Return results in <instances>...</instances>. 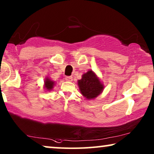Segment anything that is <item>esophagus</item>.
Returning a JSON list of instances; mask_svg holds the SVG:
<instances>
[{"mask_svg": "<svg viewBox=\"0 0 154 154\" xmlns=\"http://www.w3.org/2000/svg\"><path fill=\"white\" fill-rule=\"evenodd\" d=\"M65 79L67 81H73V77L72 76H66L65 77Z\"/></svg>", "mask_w": 154, "mask_h": 154, "instance_id": "34e87169", "label": "esophagus"}]
</instances>
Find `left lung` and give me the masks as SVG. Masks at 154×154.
I'll list each match as a JSON object with an SVG mask.
<instances>
[{
    "label": "left lung",
    "mask_w": 154,
    "mask_h": 154,
    "mask_svg": "<svg viewBox=\"0 0 154 154\" xmlns=\"http://www.w3.org/2000/svg\"><path fill=\"white\" fill-rule=\"evenodd\" d=\"M78 86L81 93L88 100L95 99L104 88V84L92 70H89L83 74L81 79L78 81Z\"/></svg>",
    "instance_id": "1"
}]
</instances>
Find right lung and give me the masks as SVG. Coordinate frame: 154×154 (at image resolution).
Wrapping results in <instances>:
<instances>
[{"label": "right lung", "instance_id": "add662e5", "mask_svg": "<svg viewBox=\"0 0 154 154\" xmlns=\"http://www.w3.org/2000/svg\"><path fill=\"white\" fill-rule=\"evenodd\" d=\"M55 85V82L52 81L50 77H46L44 81V88L47 91H51L52 90L54 85Z\"/></svg>", "mask_w": 154, "mask_h": 154}]
</instances>
